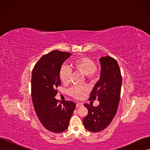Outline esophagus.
<instances>
[{
    "mask_svg": "<svg viewBox=\"0 0 150 150\" xmlns=\"http://www.w3.org/2000/svg\"><path fill=\"white\" fill-rule=\"evenodd\" d=\"M81 106H83V104L81 103H76V107L78 108V107H80Z\"/></svg>",
    "mask_w": 150,
    "mask_h": 150,
    "instance_id": "esophagus-1",
    "label": "esophagus"
}]
</instances>
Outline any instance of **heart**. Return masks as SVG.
<instances>
[{
  "label": "heart",
  "mask_w": 150,
  "mask_h": 150,
  "mask_svg": "<svg viewBox=\"0 0 150 150\" xmlns=\"http://www.w3.org/2000/svg\"><path fill=\"white\" fill-rule=\"evenodd\" d=\"M71 66L75 71L80 72L86 76L88 79H93L98 73L99 68L95 64L94 61L87 56H81L74 60L71 63ZM72 71L66 65H62L59 71V77L62 83L67 85L71 82ZM87 92L86 88H79L73 86L69 91V94L76 99L82 98Z\"/></svg>",
  "instance_id": "b5f03b06"
}]
</instances>
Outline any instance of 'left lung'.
Segmentation results:
<instances>
[{
    "instance_id": "8db88e82",
    "label": "left lung",
    "mask_w": 150,
    "mask_h": 150,
    "mask_svg": "<svg viewBox=\"0 0 150 150\" xmlns=\"http://www.w3.org/2000/svg\"><path fill=\"white\" fill-rule=\"evenodd\" d=\"M101 66V77L90 93L89 99H98L99 104L94 107L85 103L88 110L83 118L85 128L93 133L105 129L116 115L121 95L122 76L120 66L114 58L103 57L99 59Z\"/></svg>"
}]
</instances>
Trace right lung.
I'll return each instance as SVG.
<instances>
[{
	"mask_svg": "<svg viewBox=\"0 0 150 150\" xmlns=\"http://www.w3.org/2000/svg\"><path fill=\"white\" fill-rule=\"evenodd\" d=\"M71 55L54 50L40 57L32 72L31 95L35 112L42 125L53 133H61L67 128L76 108L73 101L59 103L55 99L61 85V65Z\"/></svg>",
	"mask_w": 150,
	"mask_h": 150,
	"instance_id": "right-lung-1",
	"label": "right lung"
}]
</instances>
